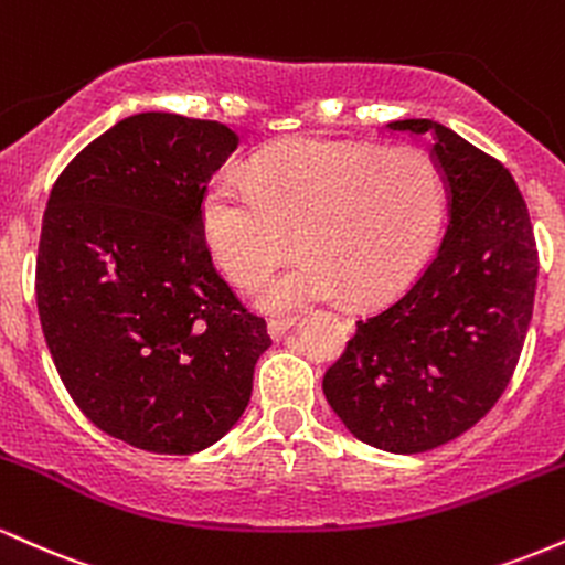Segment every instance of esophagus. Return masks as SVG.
<instances>
[{
    "label": "esophagus",
    "instance_id": "34e87169",
    "mask_svg": "<svg viewBox=\"0 0 565 565\" xmlns=\"http://www.w3.org/2000/svg\"><path fill=\"white\" fill-rule=\"evenodd\" d=\"M295 327V319H270L268 321V332L274 340H281V337H287L289 329Z\"/></svg>",
    "mask_w": 565,
    "mask_h": 565
}]
</instances>
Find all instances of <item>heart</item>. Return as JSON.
<instances>
[{"label": "heart", "mask_w": 565, "mask_h": 565, "mask_svg": "<svg viewBox=\"0 0 565 565\" xmlns=\"http://www.w3.org/2000/svg\"><path fill=\"white\" fill-rule=\"evenodd\" d=\"M446 212L438 161L419 148L382 151L305 140L215 180L204 228L238 287L265 281L300 236L302 260L260 289L270 313H295L350 289L374 300L398 289L436 242Z\"/></svg>", "instance_id": "obj_1"}]
</instances>
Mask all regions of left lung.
<instances>
[{"instance_id":"8db88e82","label":"left lung","mask_w":565,"mask_h":565,"mask_svg":"<svg viewBox=\"0 0 565 565\" xmlns=\"http://www.w3.org/2000/svg\"><path fill=\"white\" fill-rule=\"evenodd\" d=\"M387 129L433 138L449 225L423 274L355 321L345 353L323 374V395L359 440L417 454L462 436L504 393L540 260L526 201L497 159L430 119Z\"/></svg>"}]
</instances>
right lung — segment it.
Returning <instances> with one entry per match:
<instances>
[{"instance_id": "1", "label": "right lung", "mask_w": 565, "mask_h": 565, "mask_svg": "<svg viewBox=\"0 0 565 565\" xmlns=\"http://www.w3.org/2000/svg\"><path fill=\"white\" fill-rule=\"evenodd\" d=\"M238 148L220 121L146 111L89 142L50 193L36 308L84 417L142 451L217 444L252 398L268 327L204 238L212 174Z\"/></svg>"}]
</instances>
